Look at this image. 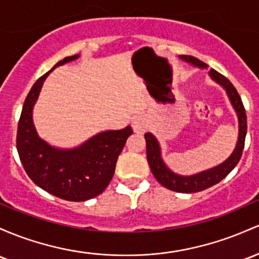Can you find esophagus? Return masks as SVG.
I'll list each match as a JSON object with an SVG mask.
<instances>
[{
	"mask_svg": "<svg viewBox=\"0 0 259 259\" xmlns=\"http://www.w3.org/2000/svg\"><path fill=\"white\" fill-rule=\"evenodd\" d=\"M133 130H134V133L136 134H143V133L146 132L147 126H149V123H147V119L145 118L143 115H139L134 118V120H133Z\"/></svg>",
	"mask_w": 259,
	"mask_h": 259,
	"instance_id": "34e87169",
	"label": "esophagus"
}]
</instances>
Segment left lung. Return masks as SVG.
<instances>
[{
    "instance_id": "left-lung-1",
    "label": "left lung",
    "mask_w": 259,
    "mask_h": 259,
    "mask_svg": "<svg viewBox=\"0 0 259 259\" xmlns=\"http://www.w3.org/2000/svg\"><path fill=\"white\" fill-rule=\"evenodd\" d=\"M180 59L181 60L188 62L190 65H193L194 67L208 69V65H206L205 62L200 61L199 59L194 58V56L180 55ZM209 76L212 81L217 82L218 84H220V86L226 91V95L230 99V103L232 104L236 114H237V143H236V147L234 151H232L231 155H230L223 163L218 164V166L212 167V168L206 169V171L199 172L197 175L182 176L171 171V169L167 167L163 158H162L161 146L158 140L156 139L155 135L151 134V133H146V134H145V140H146V155L152 175L155 176V178L158 181V183H161L164 188L173 190V192L197 193L214 186V184L219 183L221 180H224V178L235 168L236 164L240 161L241 156H242L247 133V116L245 107H243L240 95H238V92L236 91L234 84H232L225 76L219 73L218 71H215L214 69H210Z\"/></svg>"
}]
</instances>
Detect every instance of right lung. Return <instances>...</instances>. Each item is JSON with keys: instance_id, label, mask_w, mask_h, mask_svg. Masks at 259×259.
<instances>
[{"instance_id": "add662e5", "label": "right lung", "mask_w": 259, "mask_h": 259, "mask_svg": "<svg viewBox=\"0 0 259 259\" xmlns=\"http://www.w3.org/2000/svg\"><path fill=\"white\" fill-rule=\"evenodd\" d=\"M67 56L42 75L25 98L18 130L17 151L25 172L45 192L69 201H84L101 194L112 181L115 163L127 138L130 126L96 134L73 149H59L42 140L33 121V108L42 83L56 67L78 59Z\"/></svg>"}]
</instances>
